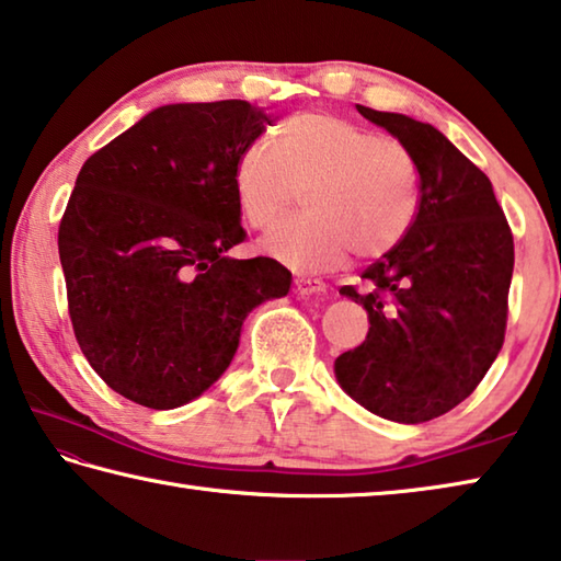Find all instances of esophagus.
<instances>
[{
    "label": "esophagus",
    "mask_w": 561,
    "mask_h": 561,
    "mask_svg": "<svg viewBox=\"0 0 561 561\" xmlns=\"http://www.w3.org/2000/svg\"><path fill=\"white\" fill-rule=\"evenodd\" d=\"M294 291H297L299 297H311V294H324L327 284L319 282V279L299 277V279H294Z\"/></svg>",
    "instance_id": "34e87169"
}]
</instances>
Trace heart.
Returning <instances> with one entry per match:
<instances>
[{
    "mask_svg": "<svg viewBox=\"0 0 561 561\" xmlns=\"http://www.w3.org/2000/svg\"><path fill=\"white\" fill-rule=\"evenodd\" d=\"M234 197L247 225L270 227L304 187L307 213L262 237V250L299 272H329L351 252L383 257L405 240L421 207V170L401 140L324 111L282 121L234 163Z\"/></svg>",
    "mask_w": 561,
    "mask_h": 561,
    "instance_id": "1",
    "label": "heart"
}]
</instances>
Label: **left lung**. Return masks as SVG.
<instances>
[{
    "instance_id": "left-lung-1",
    "label": "left lung",
    "mask_w": 561,
    "mask_h": 561,
    "mask_svg": "<svg viewBox=\"0 0 561 561\" xmlns=\"http://www.w3.org/2000/svg\"><path fill=\"white\" fill-rule=\"evenodd\" d=\"M411 148L421 207L405 240L366 267L368 334L334 364L344 391L396 423L453 411L485 378L505 344L515 242L490 178L431 123L358 106Z\"/></svg>"
}]
</instances>
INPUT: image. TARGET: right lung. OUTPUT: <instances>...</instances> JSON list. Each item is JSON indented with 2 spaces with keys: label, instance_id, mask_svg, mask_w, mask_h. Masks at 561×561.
<instances>
[{
  "label": "right lung",
  "instance_id": "1",
  "mask_svg": "<svg viewBox=\"0 0 561 561\" xmlns=\"http://www.w3.org/2000/svg\"><path fill=\"white\" fill-rule=\"evenodd\" d=\"M272 118L247 101L173 103L83 163L59 225L76 341L106 386L168 411L207 391L257 304L291 272L234 260V163Z\"/></svg>",
  "mask_w": 561,
  "mask_h": 561
}]
</instances>
